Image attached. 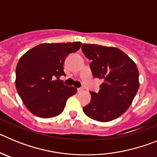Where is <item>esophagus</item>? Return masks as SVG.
<instances>
[{
	"label": "esophagus",
	"instance_id": "1",
	"mask_svg": "<svg viewBox=\"0 0 157 157\" xmlns=\"http://www.w3.org/2000/svg\"><path fill=\"white\" fill-rule=\"evenodd\" d=\"M82 91H84V89L83 88H78V93H81V92H82Z\"/></svg>",
	"mask_w": 157,
	"mask_h": 157
}]
</instances>
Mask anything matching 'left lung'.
I'll return each instance as SVG.
<instances>
[{
    "mask_svg": "<svg viewBox=\"0 0 157 157\" xmlns=\"http://www.w3.org/2000/svg\"><path fill=\"white\" fill-rule=\"evenodd\" d=\"M82 51L90 60L94 77L103 80L99 92H90V103L83 107V112L97 121H112L127 110L138 92V67L125 52L115 47L83 44Z\"/></svg>",
    "mask_w": 157,
    "mask_h": 157,
    "instance_id": "1",
    "label": "left lung"
}]
</instances>
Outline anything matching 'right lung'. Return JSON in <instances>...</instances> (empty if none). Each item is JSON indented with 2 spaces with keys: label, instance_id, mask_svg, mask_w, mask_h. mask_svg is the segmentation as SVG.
Returning a JSON list of instances; mask_svg holds the SVG:
<instances>
[{
  "label": "right lung",
  "instance_id": "add662e5",
  "mask_svg": "<svg viewBox=\"0 0 157 157\" xmlns=\"http://www.w3.org/2000/svg\"><path fill=\"white\" fill-rule=\"evenodd\" d=\"M82 43H44L27 51L16 70V86L28 110L37 117L52 118L64 109L67 100L77 92L59 77L65 75L63 63Z\"/></svg>",
  "mask_w": 157,
  "mask_h": 157
}]
</instances>
